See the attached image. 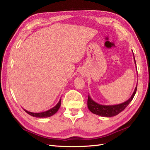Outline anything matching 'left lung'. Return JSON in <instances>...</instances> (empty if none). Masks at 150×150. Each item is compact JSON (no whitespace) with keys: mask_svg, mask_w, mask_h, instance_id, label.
Here are the masks:
<instances>
[{"mask_svg":"<svg viewBox=\"0 0 150 150\" xmlns=\"http://www.w3.org/2000/svg\"><path fill=\"white\" fill-rule=\"evenodd\" d=\"M133 56H134V62L136 64V60L134 58V54H133ZM137 85L134 89V91L133 92L132 95L128 99L127 101H125V102L120 103L118 105H100L95 102V101L93 100L90 95H88V107L93 114L98 115L102 117H110L117 115L120 113L122 111H123L124 109L127 107V105L130 103V102L132 101V100L134 98V96L136 94V92L137 90Z\"/></svg>","mask_w":150,"mask_h":150,"instance_id":"1","label":"left lung"}]
</instances>
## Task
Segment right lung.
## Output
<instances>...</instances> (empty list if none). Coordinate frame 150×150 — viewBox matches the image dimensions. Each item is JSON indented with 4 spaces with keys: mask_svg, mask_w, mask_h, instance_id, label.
Here are the masks:
<instances>
[{
    "mask_svg": "<svg viewBox=\"0 0 150 150\" xmlns=\"http://www.w3.org/2000/svg\"><path fill=\"white\" fill-rule=\"evenodd\" d=\"M60 104H61V98L60 99L59 102L55 105V106H54L53 108H50V110H48L45 112H42L40 113H34V112H31L25 110V109H24V110H25L27 114L33 117H38V118H43V117L45 118V117H48L54 115L55 113L59 110V109L60 107Z\"/></svg>",
    "mask_w": 150,
    "mask_h": 150,
    "instance_id": "right-lung-1",
    "label": "right lung"
}]
</instances>
